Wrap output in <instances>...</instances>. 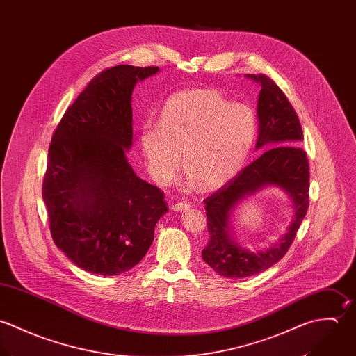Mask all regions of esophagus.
<instances>
[{
  "mask_svg": "<svg viewBox=\"0 0 356 356\" xmlns=\"http://www.w3.org/2000/svg\"><path fill=\"white\" fill-rule=\"evenodd\" d=\"M190 208H191V205L187 204V202H177V204H175L172 207V211H175V212H184V211H188Z\"/></svg>",
  "mask_w": 356,
  "mask_h": 356,
  "instance_id": "34e87169",
  "label": "esophagus"
}]
</instances>
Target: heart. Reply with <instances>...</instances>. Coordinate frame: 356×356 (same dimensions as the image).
I'll list each match as a JSON object with an SVG mask.
<instances>
[{
	"instance_id": "obj_1",
	"label": "heart",
	"mask_w": 356,
	"mask_h": 356,
	"mask_svg": "<svg viewBox=\"0 0 356 356\" xmlns=\"http://www.w3.org/2000/svg\"><path fill=\"white\" fill-rule=\"evenodd\" d=\"M257 134L253 110L229 103L214 88H187L172 93L159 122H145L139 144L148 173L168 184L181 166L190 184L214 190L231 180L245 163Z\"/></svg>"
}]
</instances>
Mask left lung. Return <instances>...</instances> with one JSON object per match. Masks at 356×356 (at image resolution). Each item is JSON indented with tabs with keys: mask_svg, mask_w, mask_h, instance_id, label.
<instances>
[{
	"mask_svg": "<svg viewBox=\"0 0 356 356\" xmlns=\"http://www.w3.org/2000/svg\"><path fill=\"white\" fill-rule=\"evenodd\" d=\"M260 83L257 102L261 155L243 168L224 187L205 200L209 241L202 250L204 261L225 278H246L278 263L289 250L308 211L309 166L300 147L302 129L298 117L281 88L264 74H246ZM278 186L293 202V220L284 236L267 251L250 252L236 244L229 224L232 211L246 196L264 186Z\"/></svg>",
	"mask_w": 356,
	"mask_h": 356,
	"instance_id": "obj_1",
	"label": "left lung"
}]
</instances>
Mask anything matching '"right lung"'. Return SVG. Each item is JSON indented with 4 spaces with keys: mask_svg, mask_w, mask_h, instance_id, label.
Here are the masks:
<instances>
[{
    "mask_svg": "<svg viewBox=\"0 0 356 356\" xmlns=\"http://www.w3.org/2000/svg\"><path fill=\"white\" fill-rule=\"evenodd\" d=\"M158 70L120 65L97 74L52 136L42 198L55 245L83 271L110 277L134 268L168 212L163 193L127 158L134 88Z\"/></svg>",
    "mask_w": 356,
    "mask_h": 356,
    "instance_id": "right-lung-1",
    "label": "right lung"
}]
</instances>
